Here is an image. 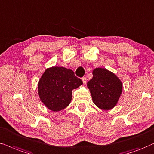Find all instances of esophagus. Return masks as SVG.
<instances>
[{
  "label": "esophagus",
  "mask_w": 154,
  "mask_h": 154,
  "mask_svg": "<svg viewBox=\"0 0 154 154\" xmlns=\"http://www.w3.org/2000/svg\"><path fill=\"white\" fill-rule=\"evenodd\" d=\"M82 80L84 85H85V84L87 83V77H82Z\"/></svg>",
  "instance_id": "esophagus-1"
}]
</instances>
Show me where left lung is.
Segmentation results:
<instances>
[{
	"instance_id": "obj_1",
	"label": "left lung",
	"mask_w": 154,
	"mask_h": 154,
	"mask_svg": "<svg viewBox=\"0 0 154 154\" xmlns=\"http://www.w3.org/2000/svg\"><path fill=\"white\" fill-rule=\"evenodd\" d=\"M93 77L87 82L93 102L103 110H110L117 104L123 85L115 74L104 68H95Z\"/></svg>"
}]
</instances>
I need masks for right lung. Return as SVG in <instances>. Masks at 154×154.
<instances>
[{"instance_id": "add662e5", "label": "right lung", "mask_w": 154, "mask_h": 154, "mask_svg": "<svg viewBox=\"0 0 154 154\" xmlns=\"http://www.w3.org/2000/svg\"><path fill=\"white\" fill-rule=\"evenodd\" d=\"M82 84L72 69L54 66L46 69L39 79L38 94L48 109L60 112L70 104L72 91Z\"/></svg>"}]
</instances>
